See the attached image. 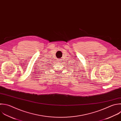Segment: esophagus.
Instances as JSON below:
<instances>
[{
	"instance_id": "34e87169",
	"label": "esophagus",
	"mask_w": 121,
	"mask_h": 121,
	"mask_svg": "<svg viewBox=\"0 0 121 121\" xmlns=\"http://www.w3.org/2000/svg\"><path fill=\"white\" fill-rule=\"evenodd\" d=\"M62 60H63V59H60V60H58V62H62Z\"/></svg>"
}]
</instances>
